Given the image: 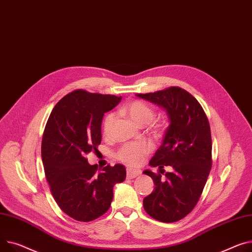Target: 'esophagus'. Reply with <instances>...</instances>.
Here are the masks:
<instances>
[{
	"instance_id": "obj_1",
	"label": "esophagus",
	"mask_w": 252,
	"mask_h": 252,
	"mask_svg": "<svg viewBox=\"0 0 252 252\" xmlns=\"http://www.w3.org/2000/svg\"><path fill=\"white\" fill-rule=\"evenodd\" d=\"M140 174H141L140 170H132V169H129V168L126 169V178H128V179L135 178V177L139 176Z\"/></svg>"
}]
</instances>
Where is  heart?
Here are the masks:
<instances>
[{
    "label": "heart",
    "instance_id": "b5f03b06",
    "mask_svg": "<svg viewBox=\"0 0 252 252\" xmlns=\"http://www.w3.org/2000/svg\"><path fill=\"white\" fill-rule=\"evenodd\" d=\"M124 111L130 117L133 123L140 126L152 123L156 115L154 109L141 100H133V101L129 102L124 107ZM114 122L115 113L113 112H108L103 117L101 128L105 136L110 135ZM155 130L160 131V128L156 126ZM150 151L151 145L147 142L127 143L117 150L116 158L129 167H137L144 161Z\"/></svg>",
    "mask_w": 252,
    "mask_h": 252
}]
</instances>
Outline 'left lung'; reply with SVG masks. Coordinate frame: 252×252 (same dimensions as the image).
Listing matches in <instances>:
<instances>
[{
	"label": "left lung",
	"instance_id": "left-lung-1",
	"mask_svg": "<svg viewBox=\"0 0 252 252\" xmlns=\"http://www.w3.org/2000/svg\"><path fill=\"white\" fill-rule=\"evenodd\" d=\"M138 97L163 107L169 126L162 145L150 161L158 173L145 170L155 188L144 198V209L153 219L172 223L189 215L203 193L212 168V137L208 117L197 100L180 87H168ZM165 165L172 173L161 175Z\"/></svg>",
	"mask_w": 252,
	"mask_h": 252
}]
</instances>
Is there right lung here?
Segmentation results:
<instances>
[{"mask_svg": "<svg viewBox=\"0 0 252 252\" xmlns=\"http://www.w3.org/2000/svg\"><path fill=\"white\" fill-rule=\"evenodd\" d=\"M122 96L78 89L56 104L45 125L41 158L45 178L61 210L80 222H90L110 208L113 186L126 179V167L90 165L86 155L101 143L103 114Z\"/></svg>", "mask_w": 252, "mask_h": 252, "instance_id": "obj_1", "label": "right lung"}]
</instances>
